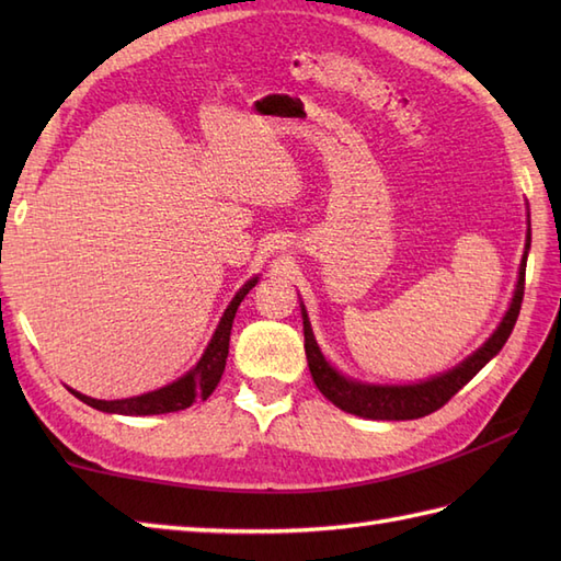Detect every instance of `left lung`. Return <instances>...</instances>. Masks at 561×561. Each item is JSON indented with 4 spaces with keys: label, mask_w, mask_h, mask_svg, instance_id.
<instances>
[{
    "label": "left lung",
    "mask_w": 561,
    "mask_h": 561,
    "mask_svg": "<svg viewBox=\"0 0 561 561\" xmlns=\"http://www.w3.org/2000/svg\"><path fill=\"white\" fill-rule=\"evenodd\" d=\"M528 248H530V231H528L526 255H523L520 270H518V284L514 291V301H511V308L506 311L502 325L496 328L494 335L486 340L482 347L470 356V359H465L460 366H456L453 371H448L444 376L424 380V383L366 386V383H356V380L340 376L335 368L325 362V356L320 354L311 323H308L306 308L301 306L306 359H308V368H311L313 383L332 404H335V408L350 412V414H356V416H366V420H420V416H426V414L440 410L465 383H468L472 376H478L480 368L490 362L492 356L502 352V347L506 344L511 330H514L518 313H520L523 289H526Z\"/></svg>",
    "instance_id": "1"
}]
</instances>
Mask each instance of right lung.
<instances>
[{"instance_id": "right-lung-1", "label": "right lung", "mask_w": 561, "mask_h": 561, "mask_svg": "<svg viewBox=\"0 0 561 561\" xmlns=\"http://www.w3.org/2000/svg\"><path fill=\"white\" fill-rule=\"evenodd\" d=\"M257 277L250 279L248 284H243V289L233 296V301L229 304V308L224 311L221 323L214 332L211 342L207 344L205 354L197 362V366L193 371L185 374L183 378H178L175 383L165 386L161 390L147 392V396H137V398H127V400H93L81 396V392L71 390V396L79 398L81 402L91 404L101 412H115V414H165V412H178L185 410L193 404L195 400H207L214 388L219 386L221 374L226 368V356H229V340H231V328H233V318L238 306L245 299V294L255 287Z\"/></svg>"}]
</instances>
